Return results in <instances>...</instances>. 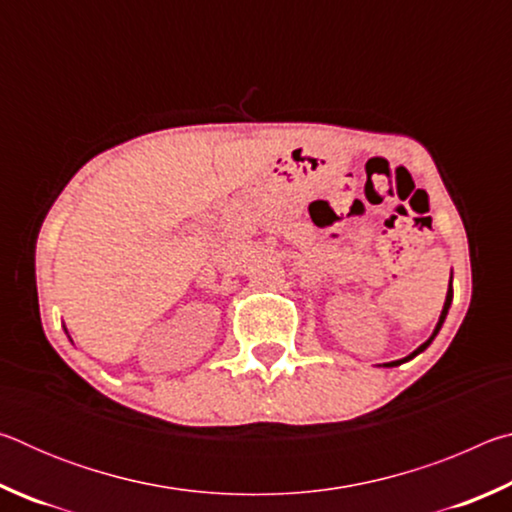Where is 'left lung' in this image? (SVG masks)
I'll list each match as a JSON object with an SVG mask.
<instances>
[{
	"mask_svg": "<svg viewBox=\"0 0 512 512\" xmlns=\"http://www.w3.org/2000/svg\"><path fill=\"white\" fill-rule=\"evenodd\" d=\"M452 298H454V291H452V282H449V291H447V298H445V307H443V314H440V320H438V325H436V329H433V334H431V339L427 341V343H422L418 350H415L413 354H409V357L406 359H400V361H393V363H386V366H400V363H404V361H409V359H413L415 354H420L422 350H427L429 348V343L436 339V334H438V329L443 327V323H445V316H447V311H449V305H452Z\"/></svg>",
	"mask_w": 512,
	"mask_h": 512,
	"instance_id": "obj_1",
	"label": "left lung"
}]
</instances>
